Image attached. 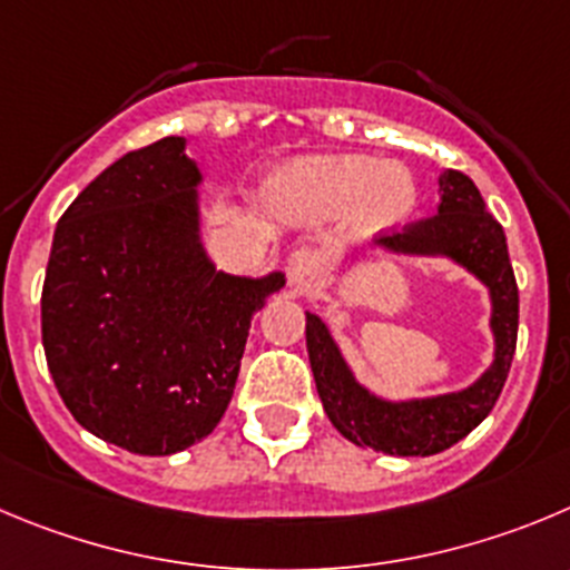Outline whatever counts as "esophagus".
I'll list each match as a JSON object with an SVG mask.
<instances>
[{"label": "esophagus", "instance_id": "34e87169", "mask_svg": "<svg viewBox=\"0 0 570 570\" xmlns=\"http://www.w3.org/2000/svg\"><path fill=\"white\" fill-rule=\"evenodd\" d=\"M286 269H289V281L295 284V289H306L312 281L317 278V269H321V255L312 247H301L289 255L286 261Z\"/></svg>", "mask_w": 570, "mask_h": 570}]
</instances>
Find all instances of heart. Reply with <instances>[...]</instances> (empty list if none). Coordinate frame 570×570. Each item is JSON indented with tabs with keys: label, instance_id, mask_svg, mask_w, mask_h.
<instances>
[{
	"label": "heart",
	"instance_id": "1",
	"mask_svg": "<svg viewBox=\"0 0 570 570\" xmlns=\"http://www.w3.org/2000/svg\"><path fill=\"white\" fill-rule=\"evenodd\" d=\"M289 196L326 210L357 205L376 225L405 219L416 202V188L405 168L376 165L368 157H328L297 165L281 179Z\"/></svg>",
	"mask_w": 570,
	"mask_h": 570
}]
</instances>
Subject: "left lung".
<instances>
[{
	"label": "left lung",
	"mask_w": 570,
	"mask_h": 570,
	"mask_svg": "<svg viewBox=\"0 0 570 570\" xmlns=\"http://www.w3.org/2000/svg\"><path fill=\"white\" fill-rule=\"evenodd\" d=\"M441 205L435 216L391 227L387 247L407 253H446L492 289V328L498 340L494 363L481 380L461 393L391 405L360 387L345 368L337 345L321 317L306 315V345L317 393L328 422L357 446H374L387 455H435L478 428L507 385L518 345L520 295L509 261L507 233L487 213L481 190L466 174H441Z\"/></svg>",
	"instance_id": "obj_1"
}]
</instances>
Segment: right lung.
Wrapping results in <instances>:
<instances>
[{"instance_id":"right-lung-1","label":"right lung","mask_w":570,"mask_h":570,"mask_svg":"<svg viewBox=\"0 0 570 570\" xmlns=\"http://www.w3.org/2000/svg\"><path fill=\"white\" fill-rule=\"evenodd\" d=\"M183 137L135 148L63 210L41 289L47 368L78 424L137 455L205 439L230 405L249 321L284 278L216 273Z\"/></svg>"}]
</instances>
